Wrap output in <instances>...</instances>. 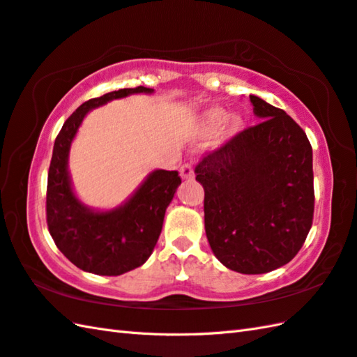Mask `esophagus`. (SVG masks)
<instances>
[{
    "label": "esophagus",
    "mask_w": 357,
    "mask_h": 357,
    "mask_svg": "<svg viewBox=\"0 0 357 357\" xmlns=\"http://www.w3.org/2000/svg\"><path fill=\"white\" fill-rule=\"evenodd\" d=\"M180 177L183 180H192L194 178V171H192V166L191 165H183L180 168Z\"/></svg>",
    "instance_id": "esophagus-1"
}]
</instances>
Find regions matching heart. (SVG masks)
Listing matches in <instances>:
<instances>
[{"instance_id": "b5f03b06", "label": "heart", "mask_w": 357, "mask_h": 357, "mask_svg": "<svg viewBox=\"0 0 357 357\" xmlns=\"http://www.w3.org/2000/svg\"><path fill=\"white\" fill-rule=\"evenodd\" d=\"M222 126L224 128L220 130V142H227L242 130L243 121L237 115H232V117L228 119V112L222 107H211L203 114L200 121V132L203 135H211L217 132Z\"/></svg>"}]
</instances>
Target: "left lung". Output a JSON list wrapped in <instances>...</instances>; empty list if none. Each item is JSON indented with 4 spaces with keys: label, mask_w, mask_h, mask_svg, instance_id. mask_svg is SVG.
<instances>
[{
    "label": "left lung",
    "mask_w": 357,
    "mask_h": 357,
    "mask_svg": "<svg viewBox=\"0 0 357 357\" xmlns=\"http://www.w3.org/2000/svg\"><path fill=\"white\" fill-rule=\"evenodd\" d=\"M264 120L195 166L205 189V231L222 264L242 274L287 265L307 238L314 213L312 149L289 115L250 96Z\"/></svg>",
    "instance_id": "1"
}]
</instances>
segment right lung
I'll return each instance as SVG.
<instances>
[{"mask_svg": "<svg viewBox=\"0 0 357 357\" xmlns=\"http://www.w3.org/2000/svg\"><path fill=\"white\" fill-rule=\"evenodd\" d=\"M152 92L138 86L86 101L64 121L55 138L47 176V227L56 248L86 273L120 275L142 266L154 251L166 208L181 183L177 171L155 169L123 205L109 211L86 206L72 188L69 151L86 115L107 101Z\"/></svg>", "mask_w": 357, "mask_h": 357, "instance_id": "obj_1", "label": "right lung"}]
</instances>
